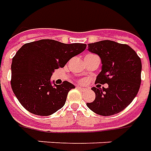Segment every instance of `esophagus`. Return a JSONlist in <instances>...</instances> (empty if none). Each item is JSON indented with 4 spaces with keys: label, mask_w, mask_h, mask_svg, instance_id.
<instances>
[{
    "label": "esophagus",
    "mask_w": 151,
    "mask_h": 151,
    "mask_svg": "<svg viewBox=\"0 0 151 151\" xmlns=\"http://www.w3.org/2000/svg\"><path fill=\"white\" fill-rule=\"evenodd\" d=\"M77 88H78V89H79V90L83 91V92H84V91L86 90V89H85V88H84V87H81V86H78Z\"/></svg>",
    "instance_id": "obj_1"
}]
</instances>
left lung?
I'll use <instances>...</instances> for the list:
<instances>
[{
	"mask_svg": "<svg viewBox=\"0 0 151 151\" xmlns=\"http://www.w3.org/2000/svg\"><path fill=\"white\" fill-rule=\"evenodd\" d=\"M88 50L101 61V70L96 83L107 84L108 88L93 87L96 98L87 106L103 116L118 114L134 99L140 88L142 61L128 45L112 40L88 44Z\"/></svg>",
	"mask_w": 151,
	"mask_h": 151,
	"instance_id": "left-lung-1",
	"label": "left lung"
}]
</instances>
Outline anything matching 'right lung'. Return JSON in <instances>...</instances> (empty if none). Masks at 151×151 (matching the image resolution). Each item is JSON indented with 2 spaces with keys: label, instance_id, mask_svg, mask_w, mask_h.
I'll return each instance as SVG.
<instances>
[{
  "label": "right lung",
  "instance_id": "add662e5",
  "mask_svg": "<svg viewBox=\"0 0 151 151\" xmlns=\"http://www.w3.org/2000/svg\"><path fill=\"white\" fill-rule=\"evenodd\" d=\"M86 46L46 39L27 43L18 50L11 64V87L27 111L47 116L63 106L68 92L75 86L67 81L55 84L50 78L54 70L63 67Z\"/></svg>",
  "mask_w": 151,
  "mask_h": 151
}]
</instances>
